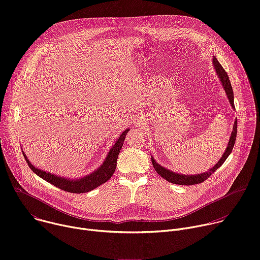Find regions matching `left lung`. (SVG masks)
Here are the masks:
<instances>
[{"label": "left lung", "mask_w": 260, "mask_h": 260, "mask_svg": "<svg viewBox=\"0 0 260 260\" xmlns=\"http://www.w3.org/2000/svg\"><path fill=\"white\" fill-rule=\"evenodd\" d=\"M213 66L214 69L216 71L217 76L224 88V91L226 93V96L230 101V104L232 106V108L235 110V103H234V91H233V87L230 81V78L228 76V73L224 71V69L222 68V66L219 63V61L217 60V58L215 56H213ZM237 128H238V120L236 118L235 123H234V127H233V132L229 141V144L226 146V149L223 153V155L221 156V158L219 159V161L213 167L211 168L209 171L202 173V174H196V175H184V174H179V173H175L162 166H160L159 164H157L155 161V159L153 158V156H151V161L153 165L154 170L157 172L158 175H160L164 179H166L167 181L173 183V184H178V185H194V184H199L204 182L205 180H207L218 168H220L223 162L226 160V158L230 156V154L233 151V148L235 146L236 143V138H237Z\"/></svg>", "instance_id": "1"}]
</instances>
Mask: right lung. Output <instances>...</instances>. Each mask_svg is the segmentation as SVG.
<instances>
[{
	"label": "right lung",
	"mask_w": 260,
	"mask_h": 260,
	"mask_svg": "<svg viewBox=\"0 0 260 260\" xmlns=\"http://www.w3.org/2000/svg\"><path fill=\"white\" fill-rule=\"evenodd\" d=\"M129 128L125 129L117 139L115 144L111 147L110 151L108 152L104 162L100 168H98L95 171L92 173L79 178V179H70V178H64L61 176H56L54 174H51L49 172L40 170L38 168H36L31 162L28 160L26 157L25 153L22 151L23 156L30 168V170L36 174L38 175L40 178L43 180L49 182L50 184L54 185L57 188L62 189L68 192H73V193H84L93 190L94 188L99 187L100 185L104 184L107 182L112 175L115 172L116 166H117V158L120 152V149L122 148L123 142L125 140V136L128 133Z\"/></svg>",
	"instance_id": "1"
}]
</instances>
